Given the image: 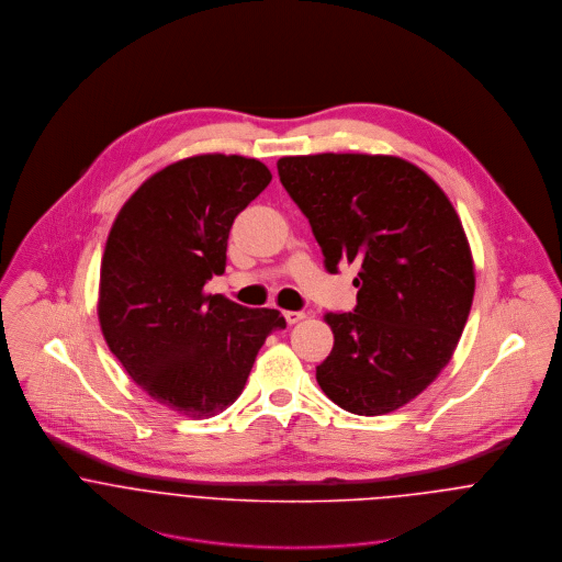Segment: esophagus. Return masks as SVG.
<instances>
[{
    "label": "esophagus",
    "mask_w": 562,
    "mask_h": 562,
    "mask_svg": "<svg viewBox=\"0 0 562 562\" xmlns=\"http://www.w3.org/2000/svg\"><path fill=\"white\" fill-rule=\"evenodd\" d=\"M283 316H285L288 324H296V322L305 321V318H307V314H305V312H285Z\"/></svg>",
    "instance_id": "1"
}]
</instances>
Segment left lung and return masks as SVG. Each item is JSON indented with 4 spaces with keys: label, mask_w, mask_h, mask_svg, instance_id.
Instances as JSON below:
<instances>
[{
    "label": "left lung",
    "mask_w": 562,
    "mask_h": 562,
    "mask_svg": "<svg viewBox=\"0 0 562 562\" xmlns=\"http://www.w3.org/2000/svg\"><path fill=\"white\" fill-rule=\"evenodd\" d=\"M277 168L324 268L359 263L355 312L324 316L335 341L318 385L344 411L392 413L439 376L470 316L476 277L461 218L422 168L394 156H292Z\"/></svg>",
    "instance_id": "1"
}]
</instances>
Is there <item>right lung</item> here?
Wrapping results in <instances>:
<instances>
[{"label":"right lung","mask_w":562,"mask_h":562,"mask_svg":"<svg viewBox=\"0 0 562 562\" xmlns=\"http://www.w3.org/2000/svg\"><path fill=\"white\" fill-rule=\"evenodd\" d=\"M270 179L266 164L241 156L168 164L127 199L105 241L101 333L134 383L186 417L238 401L266 337L285 328L277 310L203 292L225 272L236 216Z\"/></svg>","instance_id":"add662e5"}]
</instances>
